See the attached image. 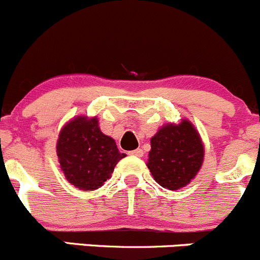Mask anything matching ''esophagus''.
I'll return each mask as SVG.
<instances>
[{"label": "esophagus", "mask_w": 260, "mask_h": 260, "mask_svg": "<svg viewBox=\"0 0 260 260\" xmlns=\"http://www.w3.org/2000/svg\"><path fill=\"white\" fill-rule=\"evenodd\" d=\"M143 154H144V152L142 149H135L128 152V155H133V157H143Z\"/></svg>", "instance_id": "1"}]
</instances>
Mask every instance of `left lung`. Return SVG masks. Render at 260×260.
<instances>
[{"label":"left lung","mask_w":260,"mask_h":260,"mask_svg":"<svg viewBox=\"0 0 260 260\" xmlns=\"http://www.w3.org/2000/svg\"><path fill=\"white\" fill-rule=\"evenodd\" d=\"M148 169L160 186L170 190L184 187L202 167L204 148L189 121L166 125L150 140Z\"/></svg>","instance_id":"1"}]
</instances>
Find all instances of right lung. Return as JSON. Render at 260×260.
Wrapping results in <instances>:
<instances>
[{
    "mask_svg": "<svg viewBox=\"0 0 260 260\" xmlns=\"http://www.w3.org/2000/svg\"><path fill=\"white\" fill-rule=\"evenodd\" d=\"M61 170L81 190H95L107 181L125 153L101 132L97 118L76 117L61 130L57 142Z\"/></svg>",
    "mask_w": 260,
    "mask_h": 260,
    "instance_id": "add662e5",
    "label": "right lung"
}]
</instances>
